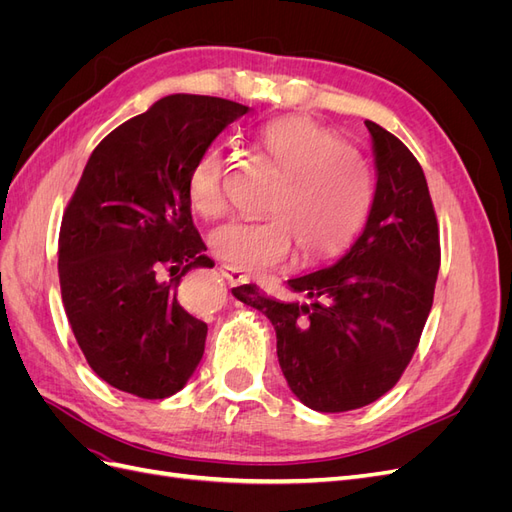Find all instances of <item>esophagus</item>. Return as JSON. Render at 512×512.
I'll return each instance as SVG.
<instances>
[{"instance_id": "34e87169", "label": "esophagus", "mask_w": 512, "mask_h": 512, "mask_svg": "<svg viewBox=\"0 0 512 512\" xmlns=\"http://www.w3.org/2000/svg\"><path fill=\"white\" fill-rule=\"evenodd\" d=\"M220 273L226 277V282L228 284H232V286H239V284H243L247 277L239 271V269H232V267H228V265H222L220 267Z\"/></svg>"}]
</instances>
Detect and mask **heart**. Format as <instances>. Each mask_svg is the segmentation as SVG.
<instances>
[{
	"label": "heart",
	"mask_w": 512,
	"mask_h": 512,
	"mask_svg": "<svg viewBox=\"0 0 512 512\" xmlns=\"http://www.w3.org/2000/svg\"><path fill=\"white\" fill-rule=\"evenodd\" d=\"M262 151L286 177L275 194L267 222H230L209 237L213 254L232 269L267 273L294 260L305 267L342 256L374 207L376 185L369 166L342 136L309 119H282L260 134ZM228 164L207 151L192 168L188 196L203 218L228 211Z\"/></svg>",
	"instance_id": "obj_1"
}]
</instances>
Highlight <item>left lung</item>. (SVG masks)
Here are the masks:
<instances>
[{
  "label": "left lung",
  "mask_w": 512,
  "mask_h": 512,
  "mask_svg": "<svg viewBox=\"0 0 512 512\" xmlns=\"http://www.w3.org/2000/svg\"><path fill=\"white\" fill-rule=\"evenodd\" d=\"M376 196L361 237L335 265L288 280L301 299L277 301L256 286L232 288L265 314L290 391L318 412L363 408L404 374L431 312L440 230L412 151L365 121Z\"/></svg>",
  "instance_id": "8db88e82"
}]
</instances>
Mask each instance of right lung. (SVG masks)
<instances>
[{"instance_id": "1", "label": "right lung", "mask_w": 512, "mask_h": 512, "mask_svg": "<svg viewBox=\"0 0 512 512\" xmlns=\"http://www.w3.org/2000/svg\"><path fill=\"white\" fill-rule=\"evenodd\" d=\"M250 108L173 94L94 149L59 230L66 316L89 367L143 399L181 391L205 352L207 324L179 303L181 277L215 262L192 222L188 181Z\"/></svg>"}]
</instances>
